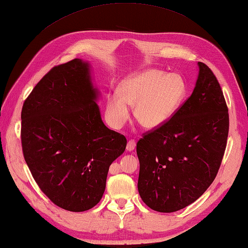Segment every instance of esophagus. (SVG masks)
Returning <instances> with one entry per match:
<instances>
[{"mask_svg":"<svg viewBox=\"0 0 248 248\" xmlns=\"http://www.w3.org/2000/svg\"><path fill=\"white\" fill-rule=\"evenodd\" d=\"M135 147H136V142H135L134 140H130L128 141V143H126V150H128L129 152L133 151L134 149H135Z\"/></svg>","mask_w":248,"mask_h":248,"instance_id":"34e87169","label":"esophagus"}]
</instances>
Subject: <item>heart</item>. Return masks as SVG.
Segmentation results:
<instances>
[{
    "mask_svg": "<svg viewBox=\"0 0 248 248\" xmlns=\"http://www.w3.org/2000/svg\"><path fill=\"white\" fill-rule=\"evenodd\" d=\"M187 85L177 74L151 68L125 79L119 92L107 98L106 113L116 129L128 122L131 107L138 123L147 129H157L174 116L185 99Z\"/></svg>",
    "mask_w": 248,
    "mask_h": 248,
    "instance_id": "obj_1",
    "label": "heart"
}]
</instances>
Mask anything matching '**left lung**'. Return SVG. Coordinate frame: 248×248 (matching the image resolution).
<instances>
[{"label": "left lung", "mask_w": 248, "mask_h": 248, "mask_svg": "<svg viewBox=\"0 0 248 248\" xmlns=\"http://www.w3.org/2000/svg\"><path fill=\"white\" fill-rule=\"evenodd\" d=\"M191 96L168 123L143 134L138 192L148 207L174 212L192 204L216 178L226 149L229 116L215 74L199 62Z\"/></svg>", "instance_id": "obj_1"}]
</instances>
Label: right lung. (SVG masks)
I'll use <instances>...</instances> for the list:
<instances>
[{
    "label": "right lung",
    "mask_w": 248,
    "mask_h": 248,
    "mask_svg": "<svg viewBox=\"0 0 248 248\" xmlns=\"http://www.w3.org/2000/svg\"><path fill=\"white\" fill-rule=\"evenodd\" d=\"M97 98L89 63L74 59L51 68L22 108L25 162L41 191L68 211L99 203L110 165L126 146L103 124Z\"/></svg>",
    "instance_id": "right-lung-1"
}]
</instances>
